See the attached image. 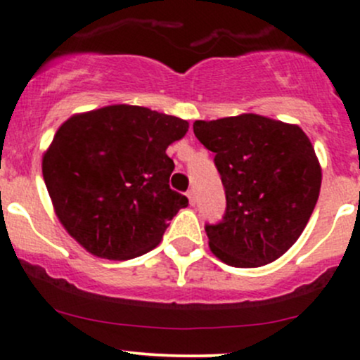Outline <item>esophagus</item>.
<instances>
[{"mask_svg": "<svg viewBox=\"0 0 360 360\" xmlns=\"http://www.w3.org/2000/svg\"><path fill=\"white\" fill-rule=\"evenodd\" d=\"M187 199H188V202H191L192 206L195 205V192H194V188H191V191H187Z\"/></svg>", "mask_w": 360, "mask_h": 360, "instance_id": "obj_1", "label": "esophagus"}]
</instances>
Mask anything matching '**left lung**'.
<instances>
[{
  "instance_id": "obj_1",
  "label": "left lung",
  "mask_w": 360,
  "mask_h": 360,
  "mask_svg": "<svg viewBox=\"0 0 360 360\" xmlns=\"http://www.w3.org/2000/svg\"><path fill=\"white\" fill-rule=\"evenodd\" d=\"M227 198L224 220L206 225L210 250L231 266L251 269L283 257L309 224L322 172L300 126L258 114L195 121Z\"/></svg>"
}]
</instances>
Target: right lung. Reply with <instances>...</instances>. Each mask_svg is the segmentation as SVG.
Returning <instances> with one entry per match:
<instances>
[{
  "label": "right lung",
  "mask_w": 360,
  "mask_h": 360,
  "mask_svg": "<svg viewBox=\"0 0 360 360\" xmlns=\"http://www.w3.org/2000/svg\"><path fill=\"white\" fill-rule=\"evenodd\" d=\"M188 123L147 107L107 105L70 116L43 154L55 214L88 253L129 260L154 250L188 199L169 188L166 149Z\"/></svg>",
  "instance_id": "add662e5"
}]
</instances>
